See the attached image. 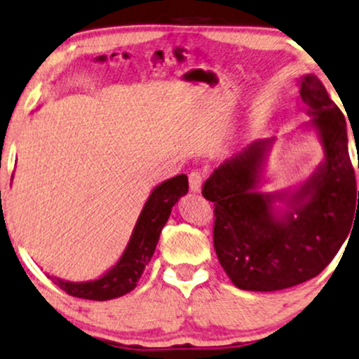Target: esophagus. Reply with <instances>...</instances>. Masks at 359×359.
Segmentation results:
<instances>
[{
	"instance_id": "1",
	"label": "esophagus",
	"mask_w": 359,
	"mask_h": 359,
	"mask_svg": "<svg viewBox=\"0 0 359 359\" xmlns=\"http://www.w3.org/2000/svg\"><path fill=\"white\" fill-rule=\"evenodd\" d=\"M203 187V175L200 171H191L189 172V189L193 193H200Z\"/></svg>"
}]
</instances>
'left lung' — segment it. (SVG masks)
<instances>
[{"label": "left lung", "instance_id": "1", "mask_svg": "<svg viewBox=\"0 0 359 359\" xmlns=\"http://www.w3.org/2000/svg\"><path fill=\"white\" fill-rule=\"evenodd\" d=\"M298 85L311 116L304 126L316 131L323 148L316 170L291 189L259 191L274 138L259 140L226 159L203 187V196L215 203L219 264L245 291L285 290L318 276L359 216L343 113L315 74H304Z\"/></svg>", "mask_w": 359, "mask_h": 359}]
</instances>
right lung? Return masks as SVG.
<instances>
[{
	"instance_id": "1",
	"label": "right lung",
	"mask_w": 359,
	"mask_h": 359,
	"mask_svg": "<svg viewBox=\"0 0 359 359\" xmlns=\"http://www.w3.org/2000/svg\"><path fill=\"white\" fill-rule=\"evenodd\" d=\"M187 193V175H178L158 184L141 210L121 258L100 278L90 281H68L53 274H48V278L68 294L93 302H106L130 293L153 258L172 206Z\"/></svg>"
}]
</instances>
